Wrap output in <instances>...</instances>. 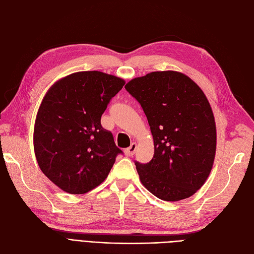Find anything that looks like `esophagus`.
<instances>
[{"mask_svg":"<svg viewBox=\"0 0 254 254\" xmlns=\"http://www.w3.org/2000/svg\"><path fill=\"white\" fill-rule=\"evenodd\" d=\"M135 149H136V144H135V143H132L131 145H130V147H128V148H126V149L124 150V153H125V155H126L127 157H131V156L134 155Z\"/></svg>","mask_w":254,"mask_h":254,"instance_id":"1","label":"esophagus"}]
</instances>
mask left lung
Here are the masks:
<instances>
[{
  "label": "left lung",
  "mask_w": 254,
  "mask_h": 254,
  "mask_svg": "<svg viewBox=\"0 0 254 254\" xmlns=\"http://www.w3.org/2000/svg\"><path fill=\"white\" fill-rule=\"evenodd\" d=\"M125 89L142 106L155 153L135 162L143 186L165 201L194 195L209 177L216 152V124L203 91L177 71L151 72Z\"/></svg>",
  "instance_id": "1"
}]
</instances>
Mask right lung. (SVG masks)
Here are the masks:
<instances>
[{"label": "right lung", "instance_id": "1", "mask_svg": "<svg viewBox=\"0 0 254 254\" xmlns=\"http://www.w3.org/2000/svg\"><path fill=\"white\" fill-rule=\"evenodd\" d=\"M125 80L99 71L60 78L45 93L34 127L42 173L68 194H84L108 177L122 152L101 125L102 114Z\"/></svg>", "mask_w": 254, "mask_h": 254}]
</instances>
